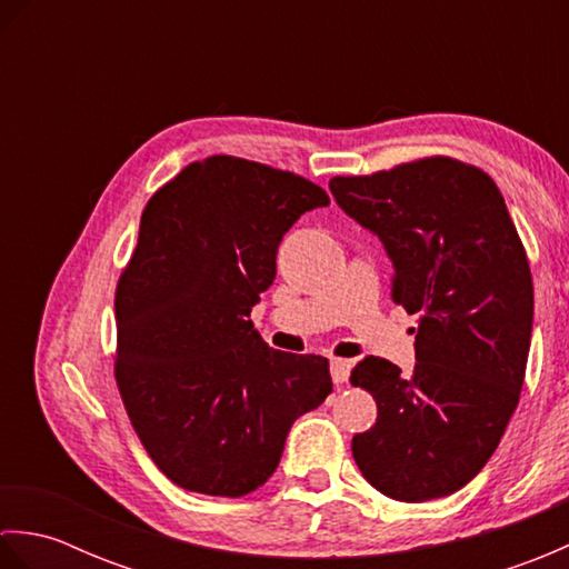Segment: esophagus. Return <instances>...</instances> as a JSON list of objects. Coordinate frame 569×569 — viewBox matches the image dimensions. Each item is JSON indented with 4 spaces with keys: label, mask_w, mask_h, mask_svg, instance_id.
Wrapping results in <instances>:
<instances>
[{
    "label": "esophagus",
    "mask_w": 569,
    "mask_h": 569,
    "mask_svg": "<svg viewBox=\"0 0 569 569\" xmlns=\"http://www.w3.org/2000/svg\"><path fill=\"white\" fill-rule=\"evenodd\" d=\"M349 371H352V361L349 359H332L330 361V373L335 383H345L349 379Z\"/></svg>",
    "instance_id": "esophagus-1"
}]
</instances>
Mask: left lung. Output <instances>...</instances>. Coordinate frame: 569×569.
Instances as JSON below:
<instances>
[{"instance_id": "obj_1", "label": "left lung", "mask_w": 569, "mask_h": 569, "mask_svg": "<svg viewBox=\"0 0 569 569\" xmlns=\"http://www.w3.org/2000/svg\"><path fill=\"white\" fill-rule=\"evenodd\" d=\"M337 204L393 263V300L418 316L416 369L365 357L352 383L377 422L352 438L355 462L389 499L450 497L501 442L521 398L533 332V278L497 183L432 156L330 180Z\"/></svg>"}]
</instances>
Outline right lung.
<instances>
[{"label":"right lung","instance_id":"obj_1","mask_svg":"<svg viewBox=\"0 0 569 569\" xmlns=\"http://www.w3.org/2000/svg\"><path fill=\"white\" fill-rule=\"evenodd\" d=\"M325 204L296 173L210 156L143 210L114 298V377L141 445L180 489H259L293 422L332 391L328 359L269 349L249 320L283 234Z\"/></svg>","mask_w":569,"mask_h":569}]
</instances>
